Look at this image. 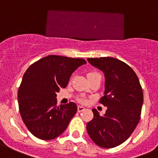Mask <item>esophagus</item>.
I'll return each mask as SVG.
<instances>
[{"label":"esophagus","mask_w":158,"mask_h":158,"mask_svg":"<svg viewBox=\"0 0 158 158\" xmlns=\"http://www.w3.org/2000/svg\"><path fill=\"white\" fill-rule=\"evenodd\" d=\"M84 110H85V107H84L83 106H78V112H82Z\"/></svg>","instance_id":"esophagus-1"}]
</instances>
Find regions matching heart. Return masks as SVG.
<instances>
[{
  "mask_svg": "<svg viewBox=\"0 0 158 158\" xmlns=\"http://www.w3.org/2000/svg\"><path fill=\"white\" fill-rule=\"evenodd\" d=\"M94 74H97V73H96V72H91V73H89V74H88V76H90V75H94Z\"/></svg>",
  "mask_w": 158,
  "mask_h": 158,
  "instance_id": "b5f03b06",
  "label": "heart"
}]
</instances>
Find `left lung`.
<instances>
[{"label":"left lung","instance_id":"left-lung-1","mask_svg":"<svg viewBox=\"0 0 158 158\" xmlns=\"http://www.w3.org/2000/svg\"><path fill=\"white\" fill-rule=\"evenodd\" d=\"M87 61L104 72V92L99 102L107 109L103 116L93 109L94 118L87 123L86 130L97 146L113 148L125 142L139 123L142 87L132 68L118 59L104 57Z\"/></svg>","mask_w":158,"mask_h":158}]
</instances>
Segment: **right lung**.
I'll return each mask as SVG.
<instances>
[{"label": "right lung", "instance_id": "obj_1", "mask_svg": "<svg viewBox=\"0 0 158 158\" xmlns=\"http://www.w3.org/2000/svg\"><path fill=\"white\" fill-rule=\"evenodd\" d=\"M84 64L82 58L49 55L25 72L18 92L19 112L34 136L50 140L67 129L77 105L70 102L57 106V93L67 86L72 73Z\"/></svg>", "mask_w": 158, "mask_h": 158}]
</instances>
